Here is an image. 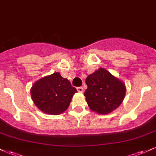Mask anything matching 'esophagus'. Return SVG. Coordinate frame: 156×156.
Wrapping results in <instances>:
<instances>
[{
    "label": "esophagus",
    "mask_w": 156,
    "mask_h": 156,
    "mask_svg": "<svg viewBox=\"0 0 156 156\" xmlns=\"http://www.w3.org/2000/svg\"><path fill=\"white\" fill-rule=\"evenodd\" d=\"M77 90H78V92H80V93H83L84 92L83 88V87H77Z\"/></svg>",
    "instance_id": "obj_1"
}]
</instances>
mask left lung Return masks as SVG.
<instances>
[{
    "label": "left lung",
    "mask_w": 156,
    "mask_h": 156,
    "mask_svg": "<svg viewBox=\"0 0 156 156\" xmlns=\"http://www.w3.org/2000/svg\"><path fill=\"white\" fill-rule=\"evenodd\" d=\"M84 92L89 108L98 114H107L122 103L126 92L123 81L104 68H99L86 79Z\"/></svg>",
    "instance_id": "left-lung-1"
}]
</instances>
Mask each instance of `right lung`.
<instances>
[{"instance_id":"1","label":"right lung","mask_w":156,"mask_h":156,"mask_svg":"<svg viewBox=\"0 0 156 156\" xmlns=\"http://www.w3.org/2000/svg\"><path fill=\"white\" fill-rule=\"evenodd\" d=\"M76 88L59 73H54L37 80L31 88V96L41 112L58 115L65 112L75 93Z\"/></svg>"}]
</instances>
